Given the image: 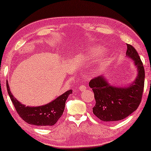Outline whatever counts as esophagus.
Returning a JSON list of instances; mask_svg holds the SVG:
<instances>
[{"instance_id":"34e87169","label":"esophagus","mask_w":151,"mask_h":151,"mask_svg":"<svg viewBox=\"0 0 151 151\" xmlns=\"http://www.w3.org/2000/svg\"><path fill=\"white\" fill-rule=\"evenodd\" d=\"M79 90H81V91H85V90H87V87L86 86H84V85H81V86H79Z\"/></svg>"}]
</instances>
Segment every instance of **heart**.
Here are the masks:
<instances>
[{
  "mask_svg": "<svg viewBox=\"0 0 151 151\" xmlns=\"http://www.w3.org/2000/svg\"><path fill=\"white\" fill-rule=\"evenodd\" d=\"M102 48H101V47H99V46H95V47H93L92 48L89 50L88 52V56L94 57H96V55L101 54L102 52ZM102 63H104V60H101Z\"/></svg>",
  "mask_w": 151,
  "mask_h": 151,
  "instance_id": "obj_1",
  "label": "heart"
}]
</instances>
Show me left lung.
Segmentation results:
<instances>
[{
    "instance_id": "1",
    "label": "left lung",
    "mask_w": 151,
    "mask_h": 151,
    "mask_svg": "<svg viewBox=\"0 0 151 151\" xmlns=\"http://www.w3.org/2000/svg\"><path fill=\"white\" fill-rule=\"evenodd\" d=\"M126 54L133 61L137 69V76L127 87L111 86L104 76L92 78L89 86L94 93L96 105L93 113L104 122H116L124 119L135 111L142 101L145 73L136 50L127 44Z\"/></svg>"
}]
</instances>
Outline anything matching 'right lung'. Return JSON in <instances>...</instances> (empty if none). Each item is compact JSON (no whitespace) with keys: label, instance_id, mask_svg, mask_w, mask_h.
I'll return each mask as SVG.
<instances>
[{"label":"right lung","instance_id":"obj_1","mask_svg":"<svg viewBox=\"0 0 151 151\" xmlns=\"http://www.w3.org/2000/svg\"><path fill=\"white\" fill-rule=\"evenodd\" d=\"M7 90L17 113L19 114L20 118L29 124L42 127L52 126L58 121L64 111L65 101L68 97L73 93V90H70L57 97L54 101L44 105L38 107H27L13 96L10 92L7 80Z\"/></svg>","mask_w":151,"mask_h":151}]
</instances>
